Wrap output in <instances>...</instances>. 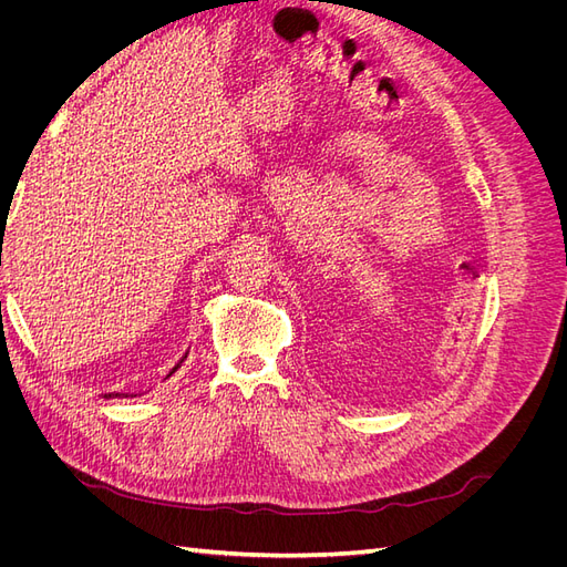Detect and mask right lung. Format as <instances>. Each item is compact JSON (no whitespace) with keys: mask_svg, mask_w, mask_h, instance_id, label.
Listing matches in <instances>:
<instances>
[{"mask_svg":"<svg viewBox=\"0 0 567 567\" xmlns=\"http://www.w3.org/2000/svg\"><path fill=\"white\" fill-rule=\"evenodd\" d=\"M182 362H184V359H182ZM182 362H179V364H177V367H175V369H173V371H169V375H173V373H175V371H177V369H179V367H182ZM125 398H127V394H125Z\"/></svg>","mask_w":567,"mask_h":567,"instance_id":"right-lung-1","label":"right lung"}]
</instances>
